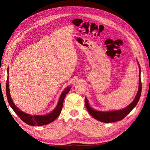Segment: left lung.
I'll return each mask as SVG.
<instances>
[{
  "mask_svg": "<svg viewBox=\"0 0 150 150\" xmlns=\"http://www.w3.org/2000/svg\"><path fill=\"white\" fill-rule=\"evenodd\" d=\"M138 62V66H139V88L137 95L134 99V100L132 103H130L128 106L120 110H111V111H98L94 110L91 106L89 105L88 99L87 98L85 97V106L86 109L88 111L89 114L91 115L94 119H96L99 121L103 122H113L116 121H118L124 118L128 115L129 113L132 111L133 109L137 106V103L139 101V99L141 96V93H142V82H141V68Z\"/></svg>",
  "mask_w": 150,
  "mask_h": 150,
  "instance_id": "obj_1",
  "label": "left lung"
}]
</instances>
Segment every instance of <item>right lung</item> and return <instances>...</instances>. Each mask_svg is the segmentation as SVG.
<instances>
[{
    "label": "right lung",
    "instance_id": "add662e5",
    "mask_svg": "<svg viewBox=\"0 0 150 150\" xmlns=\"http://www.w3.org/2000/svg\"><path fill=\"white\" fill-rule=\"evenodd\" d=\"M71 88V86H67L62 91L61 93L60 97L59 98L58 103L56 107L54 110L46 115H32L28 114L24 111H21L20 109L18 108L16 105L13 102L11 96L10 89H9V83H8V68L7 69V80L6 83V94L7 98L9 105L11 108L13 110L17 115L19 116L20 118L26 124L30 126H42L46 125L49 123H51L52 121L55 120L57 117L59 116L61 111L62 108V104L64 102V99L66 96V94L69 93Z\"/></svg>",
    "mask_w": 150,
    "mask_h": 150
}]
</instances>
